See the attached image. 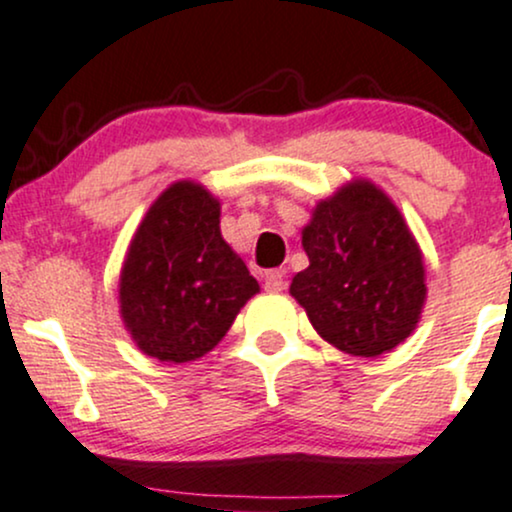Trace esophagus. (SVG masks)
<instances>
[{
  "instance_id": "obj_1",
  "label": "esophagus",
  "mask_w": 512,
  "mask_h": 512,
  "mask_svg": "<svg viewBox=\"0 0 512 512\" xmlns=\"http://www.w3.org/2000/svg\"><path fill=\"white\" fill-rule=\"evenodd\" d=\"M263 287H266L268 292H282L285 290V275H282L280 270H268V273L263 275Z\"/></svg>"
}]
</instances>
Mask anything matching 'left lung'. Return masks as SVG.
<instances>
[{"label":"left lung","mask_w":512,"mask_h":512,"mask_svg":"<svg viewBox=\"0 0 512 512\" xmlns=\"http://www.w3.org/2000/svg\"><path fill=\"white\" fill-rule=\"evenodd\" d=\"M309 268L290 294L323 340L352 357H381L417 328L424 256L386 191L352 179L316 203L302 230Z\"/></svg>","instance_id":"left-lung-1"}]
</instances>
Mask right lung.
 Here are the masks:
<instances>
[{
	"mask_svg": "<svg viewBox=\"0 0 512 512\" xmlns=\"http://www.w3.org/2000/svg\"><path fill=\"white\" fill-rule=\"evenodd\" d=\"M261 290L220 232V201L203 184L167 186L143 215L119 273V314L158 362H196Z\"/></svg>",
	"mask_w": 512,
	"mask_h": 512,
	"instance_id": "obj_1",
	"label": "right lung"
}]
</instances>
